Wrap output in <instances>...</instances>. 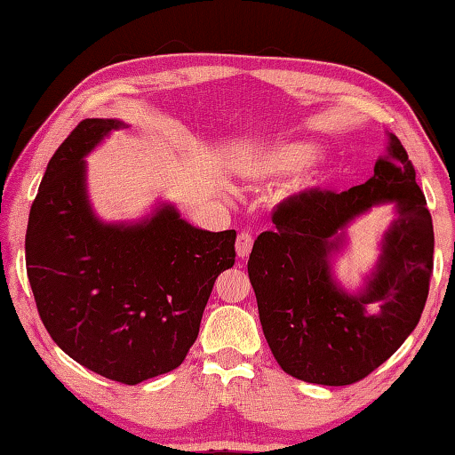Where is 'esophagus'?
I'll return each instance as SVG.
<instances>
[{"mask_svg": "<svg viewBox=\"0 0 455 455\" xmlns=\"http://www.w3.org/2000/svg\"><path fill=\"white\" fill-rule=\"evenodd\" d=\"M252 251V236L249 233H241L236 236V255L241 259H246Z\"/></svg>", "mask_w": 455, "mask_h": 455, "instance_id": "esophagus-1", "label": "esophagus"}]
</instances>
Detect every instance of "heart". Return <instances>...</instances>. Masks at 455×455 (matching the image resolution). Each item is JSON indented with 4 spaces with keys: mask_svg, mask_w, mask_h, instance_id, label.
<instances>
[{
    "mask_svg": "<svg viewBox=\"0 0 455 455\" xmlns=\"http://www.w3.org/2000/svg\"><path fill=\"white\" fill-rule=\"evenodd\" d=\"M315 156V148L311 144L289 142L275 146L263 158H259L251 168V176L255 180H273L279 176L297 172Z\"/></svg>",
    "mask_w": 455,
    "mask_h": 455,
    "instance_id": "b5f03b06",
    "label": "heart"
}]
</instances>
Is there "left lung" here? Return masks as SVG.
Returning a JSON list of instances; mask_svg holds the SVG:
<instances>
[{"label":"left lung","instance_id":"8db88e82","mask_svg":"<svg viewBox=\"0 0 455 455\" xmlns=\"http://www.w3.org/2000/svg\"><path fill=\"white\" fill-rule=\"evenodd\" d=\"M381 202H395L398 219L364 292L347 296L330 276L328 257L344 227ZM271 219L275 228L252 244L249 279L276 363L307 383L361 381L418 325L434 275V225L405 148L389 134V156L365 184L289 196Z\"/></svg>","mask_w":455,"mask_h":455}]
</instances>
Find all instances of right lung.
I'll return each instance as SVG.
<instances>
[{
    "mask_svg": "<svg viewBox=\"0 0 455 455\" xmlns=\"http://www.w3.org/2000/svg\"><path fill=\"white\" fill-rule=\"evenodd\" d=\"M122 122L86 118L60 144L29 211L26 267L50 337L80 365L136 385L179 367L196 341L235 230L190 227L172 206L140 225H102L84 156Z\"/></svg>",
    "mask_w": 455,
    "mask_h": 455,
    "instance_id": "right-lung-1",
    "label": "right lung"
}]
</instances>
